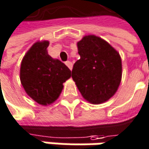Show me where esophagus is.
Wrapping results in <instances>:
<instances>
[{
  "label": "esophagus",
  "instance_id": "1",
  "mask_svg": "<svg viewBox=\"0 0 149 149\" xmlns=\"http://www.w3.org/2000/svg\"><path fill=\"white\" fill-rule=\"evenodd\" d=\"M65 63H66V65L68 66V68L71 70H72V63H71V62H70V61H67Z\"/></svg>",
  "mask_w": 149,
  "mask_h": 149
}]
</instances>
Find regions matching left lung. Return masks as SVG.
I'll use <instances>...</instances> for the list:
<instances>
[{
	"label": "left lung",
	"instance_id": "8db88e82",
	"mask_svg": "<svg viewBox=\"0 0 149 149\" xmlns=\"http://www.w3.org/2000/svg\"><path fill=\"white\" fill-rule=\"evenodd\" d=\"M77 44L80 59L74 63L71 77L85 100L92 104L104 103L114 95L120 84V56L94 35L84 36Z\"/></svg>",
	"mask_w": 149,
	"mask_h": 149
}]
</instances>
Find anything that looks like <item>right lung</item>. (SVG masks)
Returning <instances> with one entry per match:
<instances>
[{
  "instance_id": "1",
  "label": "right lung",
  "mask_w": 149,
  "mask_h": 149,
  "mask_svg": "<svg viewBox=\"0 0 149 149\" xmlns=\"http://www.w3.org/2000/svg\"><path fill=\"white\" fill-rule=\"evenodd\" d=\"M48 41L36 42L22 58L20 69L21 83L27 94L42 106L57 100L64 83L71 76L70 70L47 51Z\"/></svg>"
}]
</instances>
